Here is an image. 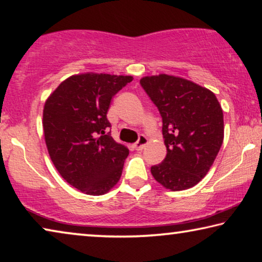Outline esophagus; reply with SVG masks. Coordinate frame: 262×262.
<instances>
[{"instance_id": "obj_1", "label": "esophagus", "mask_w": 262, "mask_h": 262, "mask_svg": "<svg viewBox=\"0 0 262 262\" xmlns=\"http://www.w3.org/2000/svg\"><path fill=\"white\" fill-rule=\"evenodd\" d=\"M148 143V139L147 137H145L144 135H141L140 137H139V140L136 141V143L134 144V148L136 149V150H142L143 149L144 147H145V144Z\"/></svg>"}]
</instances>
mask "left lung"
Instances as JSON below:
<instances>
[{"label":"left lung","mask_w":262,"mask_h":262,"mask_svg":"<svg viewBox=\"0 0 262 262\" xmlns=\"http://www.w3.org/2000/svg\"><path fill=\"white\" fill-rule=\"evenodd\" d=\"M163 120L166 157L151 166L154 178L171 190L201 181L224 139L223 111L214 92L188 79L161 74L141 78Z\"/></svg>","instance_id":"1"}]
</instances>
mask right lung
I'll use <instances>...</instances> for the list:
<instances>
[{"label": "right lung", "mask_w": 262, "mask_h": 262, "mask_svg": "<svg viewBox=\"0 0 262 262\" xmlns=\"http://www.w3.org/2000/svg\"><path fill=\"white\" fill-rule=\"evenodd\" d=\"M132 76H70L48 97L42 113L46 147L62 178L88 195H103L120 179L129 150L106 133L111 100Z\"/></svg>", "instance_id": "1"}]
</instances>
